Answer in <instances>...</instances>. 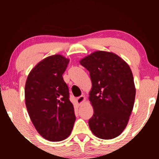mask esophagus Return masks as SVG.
<instances>
[{"label":"esophagus","mask_w":159,"mask_h":159,"mask_svg":"<svg viewBox=\"0 0 159 159\" xmlns=\"http://www.w3.org/2000/svg\"><path fill=\"white\" fill-rule=\"evenodd\" d=\"M76 99H77V102L78 105H81V104L84 102L85 97L84 96H78Z\"/></svg>","instance_id":"1"}]
</instances>
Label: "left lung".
Here are the masks:
<instances>
[{"mask_svg":"<svg viewBox=\"0 0 159 159\" xmlns=\"http://www.w3.org/2000/svg\"><path fill=\"white\" fill-rule=\"evenodd\" d=\"M90 72L93 115L91 132L102 139H113L126 127L134 106L135 87L129 66L112 52L98 51L80 61Z\"/></svg>","mask_w":159,"mask_h":159,"instance_id":"obj_1","label":"left lung"}]
</instances>
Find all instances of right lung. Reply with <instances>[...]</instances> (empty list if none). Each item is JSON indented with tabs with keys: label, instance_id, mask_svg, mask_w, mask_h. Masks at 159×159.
<instances>
[{
	"label": "right lung",
	"instance_id": "obj_1",
	"mask_svg": "<svg viewBox=\"0 0 159 159\" xmlns=\"http://www.w3.org/2000/svg\"><path fill=\"white\" fill-rule=\"evenodd\" d=\"M69 62L61 54L45 58L30 71L25 84V104L34 127L50 141L68 138L75 115L63 78Z\"/></svg>",
	"mask_w": 159,
	"mask_h": 159
}]
</instances>
